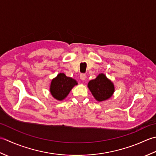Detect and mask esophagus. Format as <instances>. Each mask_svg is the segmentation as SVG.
I'll use <instances>...</instances> for the list:
<instances>
[{
    "label": "esophagus",
    "instance_id": "obj_1",
    "mask_svg": "<svg viewBox=\"0 0 156 156\" xmlns=\"http://www.w3.org/2000/svg\"><path fill=\"white\" fill-rule=\"evenodd\" d=\"M85 77H86V76H85V73H81L80 74V79L81 80H85Z\"/></svg>",
    "mask_w": 156,
    "mask_h": 156
}]
</instances>
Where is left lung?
Instances as JSON below:
<instances>
[{"instance_id":"obj_1","label":"left lung","mask_w":156,"mask_h":156,"mask_svg":"<svg viewBox=\"0 0 156 156\" xmlns=\"http://www.w3.org/2000/svg\"><path fill=\"white\" fill-rule=\"evenodd\" d=\"M88 87L94 98L99 101L108 99L112 96L114 91L112 83L102 73L89 82Z\"/></svg>"}]
</instances>
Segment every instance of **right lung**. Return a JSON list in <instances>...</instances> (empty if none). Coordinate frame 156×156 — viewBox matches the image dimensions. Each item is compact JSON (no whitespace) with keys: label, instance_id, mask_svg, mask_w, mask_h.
Listing matches in <instances>:
<instances>
[{"label":"right lung","instance_id":"1","mask_svg":"<svg viewBox=\"0 0 156 156\" xmlns=\"http://www.w3.org/2000/svg\"><path fill=\"white\" fill-rule=\"evenodd\" d=\"M75 85H77V83L75 79L66 77L64 73H60L52 79L50 85V93L56 100H62Z\"/></svg>","mask_w":156,"mask_h":156}]
</instances>
